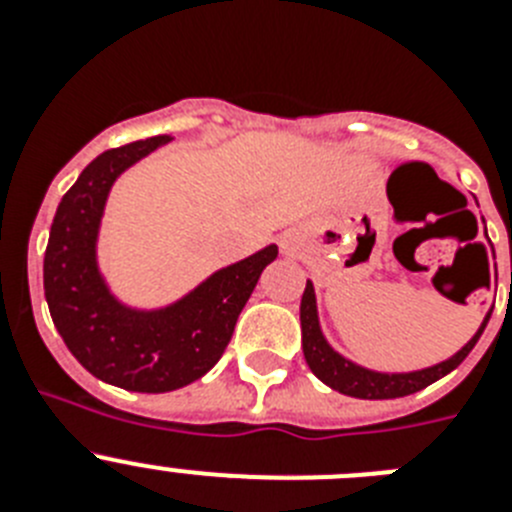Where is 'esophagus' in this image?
Masks as SVG:
<instances>
[{"label": "esophagus", "mask_w": 512, "mask_h": 512, "mask_svg": "<svg viewBox=\"0 0 512 512\" xmlns=\"http://www.w3.org/2000/svg\"><path fill=\"white\" fill-rule=\"evenodd\" d=\"M282 248H284V251H292V243H289V241H282Z\"/></svg>", "instance_id": "1"}]
</instances>
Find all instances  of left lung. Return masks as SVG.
I'll use <instances>...</instances> for the list:
<instances>
[{
    "label": "left lung",
    "instance_id": "8db88e82",
    "mask_svg": "<svg viewBox=\"0 0 512 512\" xmlns=\"http://www.w3.org/2000/svg\"><path fill=\"white\" fill-rule=\"evenodd\" d=\"M487 233V230H485ZM492 312H487L485 323L479 325V330L472 336L467 346L456 351L451 359L441 361L436 366L420 369V372H405V374H384L364 369V366L354 364V361L343 359L338 351L328 346L323 338V330L318 323V307H315V289L312 282H307L305 295H302L300 305V323H302V351H305V361L312 369V374L325 382L330 390L341 392L348 397H359V400H395V397L413 395V392L425 390L428 384L438 382L449 372H454L461 361L467 359L469 351L477 346L482 330H485L487 320Z\"/></svg>",
    "mask_w": 512,
    "mask_h": 512
}]
</instances>
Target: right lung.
<instances>
[{
	"label": "right lung",
	"mask_w": 512,
	"mask_h": 512,
	"mask_svg": "<svg viewBox=\"0 0 512 512\" xmlns=\"http://www.w3.org/2000/svg\"><path fill=\"white\" fill-rule=\"evenodd\" d=\"M169 140L153 135L94 158L63 194L43 261L48 310L76 361L102 382L153 395L187 387L220 361L261 271L279 253L261 248L164 310H130L110 295L97 269L107 194L122 171Z\"/></svg>",
	"instance_id": "obj_1"
}]
</instances>
